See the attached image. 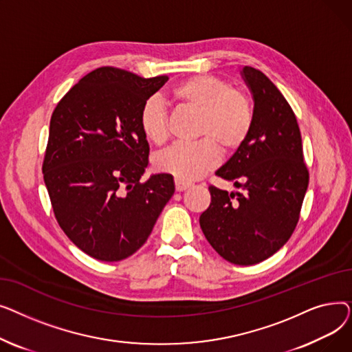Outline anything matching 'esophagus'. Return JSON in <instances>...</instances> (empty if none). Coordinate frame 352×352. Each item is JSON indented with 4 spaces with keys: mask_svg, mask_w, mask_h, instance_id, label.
Returning a JSON list of instances; mask_svg holds the SVG:
<instances>
[{
    "mask_svg": "<svg viewBox=\"0 0 352 352\" xmlns=\"http://www.w3.org/2000/svg\"><path fill=\"white\" fill-rule=\"evenodd\" d=\"M191 187V182H188V181H182V179H178V178H175V190L177 191H184V190H187V188H190Z\"/></svg>",
    "mask_w": 352,
    "mask_h": 352,
    "instance_id": "34e87169",
    "label": "esophagus"
}]
</instances>
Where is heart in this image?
Here are the masks:
<instances>
[{"label":"heart","mask_w":352,"mask_h":352,"mask_svg":"<svg viewBox=\"0 0 352 352\" xmlns=\"http://www.w3.org/2000/svg\"><path fill=\"white\" fill-rule=\"evenodd\" d=\"M171 100L182 108L198 113L197 137L192 144H174L157 155L161 173L182 181H192L212 171L219 162V150L236 151L251 134L254 107L244 91L232 88L221 77L194 76L178 82L170 92ZM140 128L155 145L168 138V116L161 101L146 100L140 111Z\"/></svg>","instance_id":"1"}]
</instances>
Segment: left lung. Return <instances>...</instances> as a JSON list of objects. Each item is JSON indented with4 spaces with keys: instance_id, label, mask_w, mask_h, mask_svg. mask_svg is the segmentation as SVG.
Wrapping results in <instances>:
<instances>
[{
    "instance_id": "obj_1",
    "label": "left lung",
    "mask_w": 352,
    "mask_h": 352,
    "mask_svg": "<svg viewBox=\"0 0 352 352\" xmlns=\"http://www.w3.org/2000/svg\"><path fill=\"white\" fill-rule=\"evenodd\" d=\"M252 92L254 126L215 173L245 192L210 186L199 226L211 247L236 265H254L278 251L300 219L309 174L300 126L288 101L260 69L243 68Z\"/></svg>"
}]
</instances>
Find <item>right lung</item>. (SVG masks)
Masks as SVG:
<instances>
[{
  "label": "right lung",
  "instance_id": "add662e5",
  "mask_svg": "<svg viewBox=\"0 0 352 352\" xmlns=\"http://www.w3.org/2000/svg\"><path fill=\"white\" fill-rule=\"evenodd\" d=\"M168 81L101 67L55 107L43 162L54 215L81 251L121 261L140 250L175 191L171 174L141 177L150 145L142 104Z\"/></svg>",
  "mask_w": 352,
  "mask_h": 352
}]
</instances>
